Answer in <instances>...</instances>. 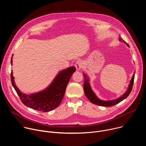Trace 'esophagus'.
Returning a JSON list of instances; mask_svg holds the SVG:
<instances>
[{
	"instance_id": "34e87169",
	"label": "esophagus",
	"mask_w": 146,
	"mask_h": 146,
	"mask_svg": "<svg viewBox=\"0 0 146 146\" xmlns=\"http://www.w3.org/2000/svg\"><path fill=\"white\" fill-rule=\"evenodd\" d=\"M76 70H80L81 68H82V64L81 60H78L75 62V65H74Z\"/></svg>"
}]
</instances>
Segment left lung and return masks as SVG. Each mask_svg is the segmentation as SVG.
Here are the masks:
<instances>
[{
    "instance_id": "1",
    "label": "left lung",
    "mask_w": 146,
    "mask_h": 146,
    "mask_svg": "<svg viewBox=\"0 0 146 146\" xmlns=\"http://www.w3.org/2000/svg\"><path fill=\"white\" fill-rule=\"evenodd\" d=\"M119 37L120 38H119V40L120 41H123L124 43H126L125 41L121 37ZM127 45L128 46H129V45L128 44H127ZM83 76H84V85H83L84 86V93H85L86 96L90 100V101L91 103L95 104V105H96L109 107V106H112L113 105H116V104L122 101L123 99H126L129 96V95L130 94V93L132 90V87H133V85L135 73L133 75V77H132V79H131L129 84L128 88L127 91H126V92L122 96L119 97L118 99L112 100H109V101H103V100H100L99 98H98L91 88V86L90 85V82H89V79L87 77V76L86 74H85L84 73L83 74Z\"/></svg>"
}]
</instances>
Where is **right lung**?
Instances as JSON below:
<instances>
[{
    "mask_svg": "<svg viewBox=\"0 0 146 146\" xmlns=\"http://www.w3.org/2000/svg\"><path fill=\"white\" fill-rule=\"evenodd\" d=\"M12 58L13 56L11 59V64ZM75 71L76 68L74 66L61 71L47 88L32 95H27L19 91L15 84L12 72L11 81L13 87L24 105L34 110L48 112L56 108L60 105L70 77Z\"/></svg>",
    "mask_w": 146,
    "mask_h": 146,
    "instance_id": "obj_1",
    "label": "right lung"
}]
</instances>
